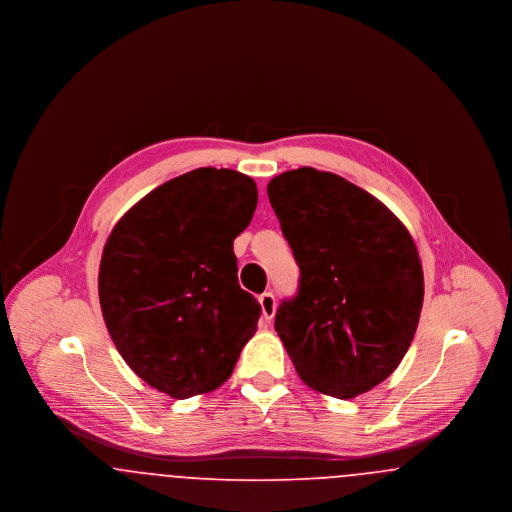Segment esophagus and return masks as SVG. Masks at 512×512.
<instances>
[{"label":"esophagus","instance_id":"obj_1","mask_svg":"<svg viewBox=\"0 0 512 512\" xmlns=\"http://www.w3.org/2000/svg\"><path fill=\"white\" fill-rule=\"evenodd\" d=\"M259 303H261V309H263V318L265 320H272L274 313H276V299L270 292H265L259 297Z\"/></svg>","mask_w":512,"mask_h":512}]
</instances>
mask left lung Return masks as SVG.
Instances as JSON below:
<instances>
[{
	"label": "left lung",
	"mask_w": 512,
	"mask_h": 512,
	"mask_svg": "<svg viewBox=\"0 0 512 512\" xmlns=\"http://www.w3.org/2000/svg\"><path fill=\"white\" fill-rule=\"evenodd\" d=\"M267 194L301 270L274 318L297 374L338 399L372 390L405 357L422 311L409 230L374 195L313 167L274 176Z\"/></svg>",
	"instance_id": "obj_1"
}]
</instances>
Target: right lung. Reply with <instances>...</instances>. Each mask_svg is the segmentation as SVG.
<instances>
[{
	"instance_id": "right-lung-1",
	"label": "right lung",
	"mask_w": 512,
	"mask_h": 512,
	"mask_svg": "<svg viewBox=\"0 0 512 512\" xmlns=\"http://www.w3.org/2000/svg\"><path fill=\"white\" fill-rule=\"evenodd\" d=\"M257 207L253 178L203 167L161 184L122 217L99 265V303L122 359L174 399L217 390L257 330L234 240Z\"/></svg>"
}]
</instances>
